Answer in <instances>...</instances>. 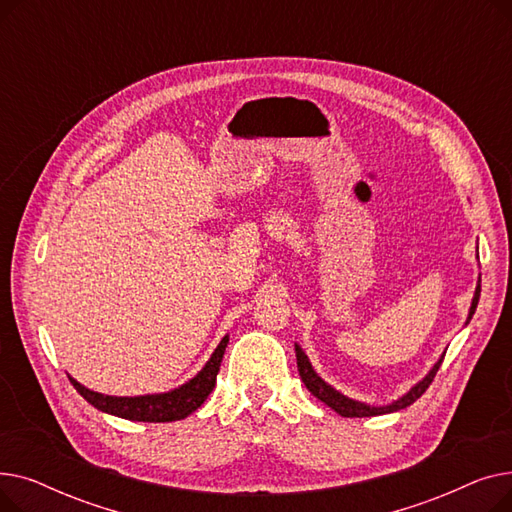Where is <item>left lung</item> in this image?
Segmentation results:
<instances>
[{
  "label": "left lung",
  "mask_w": 512,
  "mask_h": 512,
  "mask_svg": "<svg viewBox=\"0 0 512 512\" xmlns=\"http://www.w3.org/2000/svg\"><path fill=\"white\" fill-rule=\"evenodd\" d=\"M479 292H481V280H479V284H477V288H475V297H473V303H471V309H469V319L473 317V313H475V309H477ZM469 319H467V321H469ZM294 351H297L299 375H301V380L305 382L307 390H309L315 398H319L321 402H326V405H328L330 409H334V411H336L338 415H342V417H373V415H386V413H394V411H400V409H405V407L413 405V402L429 388V384L434 382L436 373H438V369H440V365H442V361H444V357H440V361L432 367V371H429V373L425 375V378H423L419 384H415L405 396H400L398 400H394L392 405H386V407H369V405H365V402H357V400H353V398H346L344 394H340V392L334 390L330 384H326L324 380H321L319 375L313 371V367H311L307 355L303 353V348H301L299 344H294Z\"/></svg>",
  "instance_id": "obj_1"
}]
</instances>
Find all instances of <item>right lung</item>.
Wrapping results in <instances>:
<instances>
[{"instance_id":"obj_1","label":"right lung","mask_w":512,"mask_h":512,"mask_svg":"<svg viewBox=\"0 0 512 512\" xmlns=\"http://www.w3.org/2000/svg\"><path fill=\"white\" fill-rule=\"evenodd\" d=\"M228 336L222 338V342L215 348L211 359L205 363V367L195 375L191 382L182 384L176 390L164 392V394H147V396H107L93 392L85 386H80L74 378H70L76 392L83 396L87 402L103 413H110L122 419L130 421H147V423H166V421H178L191 413H195L205 398L215 388V378L222 365V357L226 351Z\"/></svg>"}]
</instances>
